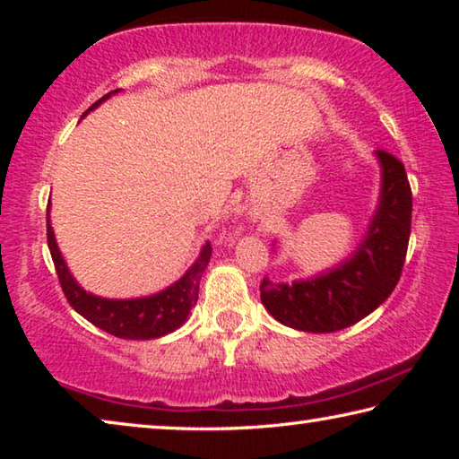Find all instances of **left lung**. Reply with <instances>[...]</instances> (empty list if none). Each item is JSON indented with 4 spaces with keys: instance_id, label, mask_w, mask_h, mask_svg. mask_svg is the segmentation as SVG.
Masks as SVG:
<instances>
[{
    "instance_id": "1",
    "label": "left lung",
    "mask_w": 459,
    "mask_h": 459,
    "mask_svg": "<svg viewBox=\"0 0 459 459\" xmlns=\"http://www.w3.org/2000/svg\"><path fill=\"white\" fill-rule=\"evenodd\" d=\"M380 166L377 211L351 257L324 273L291 283H261V301L283 325L328 333L360 322L399 283L405 263L413 196L405 166L388 152H375Z\"/></svg>"
}]
</instances>
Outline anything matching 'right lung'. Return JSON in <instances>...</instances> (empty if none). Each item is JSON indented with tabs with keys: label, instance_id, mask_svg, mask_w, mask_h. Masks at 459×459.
I'll list each match as a JSON object with an SVG mask.
<instances>
[{
	"label": "right lung",
	"instance_id": "right-lung-1",
	"mask_svg": "<svg viewBox=\"0 0 459 459\" xmlns=\"http://www.w3.org/2000/svg\"><path fill=\"white\" fill-rule=\"evenodd\" d=\"M121 89L107 92L100 97L95 105H91L84 115L97 108L103 100L111 95H117ZM82 115V117H84ZM50 212V204H48ZM48 227H46V235H48V248L56 267V273L60 279L62 291H65L68 304L73 306L74 312H79L84 320L95 324L97 328L105 330L111 336H117L123 340H153L161 338L166 333H172L174 330L188 320L190 309L196 306L198 301V287L200 279L204 275V269L211 261L212 247L206 243L202 247L198 259L192 263V267L186 273L168 285L166 290L158 293L145 295V298H131V299H108L100 298L91 291H84L82 287L76 283L71 269L66 267V261L62 257L60 248L56 245V237H54L50 214H48Z\"/></svg>",
	"mask_w": 459,
	"mask_h": 459
}]
</instances>
